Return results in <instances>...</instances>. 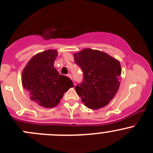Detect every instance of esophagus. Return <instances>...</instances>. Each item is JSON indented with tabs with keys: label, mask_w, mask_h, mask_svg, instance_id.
Masks as SVG:
<instances>
[{
	"label": "esophagus",
	"mask_w": 153,
	"mask_h": 153,
	"mask_svg": "<svg viewBox=\"0 0 153 153\" xmlns=\"http://www.w3.org/2000/svg\"><path fill=\"white\" fill-rule=\"evenodd\" d=\"M67 76L72 80V75H71V74H67Z\"/></svg>",
	"instance_id": "obj_1"
}]
</instances>
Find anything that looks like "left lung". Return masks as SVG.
<instances>
[{"mask_svg":"<svg viewBox=\"0 0 153 153\" xmlns=\"http://www.w3.org/2000/svg\"><path fill=\"white\" fill-rule=\"evenodd\" d=\"M75 61L83 70L84 81L75 86L86 107L98 109L115 97L120 86L121 64L106 52L84 49L74 54Z\"/></svg>","mask_w":153,"mask_h":153,"instance_id":"8db88e82","label":"left lung"}]
</instances>
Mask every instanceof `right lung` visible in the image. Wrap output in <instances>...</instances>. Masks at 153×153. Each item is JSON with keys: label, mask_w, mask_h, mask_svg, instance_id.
<instances>
[{"label": "right lung", "mask_w": 153, "mask_h": 153, "mask_svg": "<svg viewBox=\"0 0 153 153\" xmlns=\"http://www.w3.org/2000/svg\"><path fill=\"white\" fill-rule=\"evenodd\" d=\"M58 52L48 49L36 54L23 69V87L29 92L32 101L45 108L58 105L64 94L73 87L72 80L59 75L54 67Z\"/></svg>", "instance_id": "add662e5"}]
</instances>
